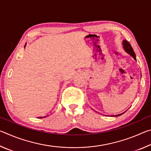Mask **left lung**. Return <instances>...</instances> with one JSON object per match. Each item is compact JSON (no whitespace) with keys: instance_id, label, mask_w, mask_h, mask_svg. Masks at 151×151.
<instances>
[{"instance_id":"1","label":"left lung","mask_w":151,"mask_h":151,"mask_svg":"<svg viewBox=\"0 0 151 151\" xmlns=\"http://www.w3.org/2000/svg\"><path fill=\"white\" fill-rule=\"evenodd\" d=\"M122 47H123L124 51L126 52H127L128 54L130 55L131 56V57L134 58V59L137 61V58H136V55H135V53L134 52L133 49H132V48L131 47V45H130V43L127 41L126 40H124L123 41H122ZM124 113V112H123ZM123 113H121V114H116V115H112V116H121V114H122Z\"/></svg>"}]
</instances>
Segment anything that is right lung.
Returning a JSON list of instances; mask_svg holds the SVG:
<instances>
[{
  "mask_svg": "<svg viewBox=\"0 0 151 151\" xmlns=\"http://www.w3.org/2000/svg\"><path fill=\"white\" fill-rule=\"evenodd\" d=\"M26 45H27V44H25V45H24V48H25V47H26ZM44 117H45V116H44ZM39 118H40V119H42V117H39Z\"/></svg>",
  "mask_w": 151,
  "mask_h": 151,
  "instance_id": "1",
  "label": "right lung"
}]
</instances>
